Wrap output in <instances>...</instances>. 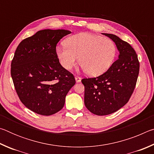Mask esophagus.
<instances>
[{
	"label": "esophagus",
	"instance_id": "obj_1",
	"mask_svg": "<svg viewBox=\"0 0 154 154\" xmlns=\"http://www.w3.org/2000/svg\"><path fill=\"white\" fill-rule=\"evenodd\" d=\"M75 80H76V82L77 83H79V82H80L81 81H82V78L81 77H78V76H75Z\"/></svg>",
	"mask_w": 154,
	"mask_h": 154
}]
</instances>
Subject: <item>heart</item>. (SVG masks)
Listing matches in <instances>:
<instances>
[{
  "mask_svg": "<svg viewBox=\"0 0 154 154\" xmlns=\"http://www.w3.org/2000/svg\"><path fill=\"white\" fill-rule=\"evenodd\" d=\"M63 47L56 48L62 66L71 70L79 58L80 66L89 76L103 75L110 69L117 54L116 44L110 38L90 33H79L69 36Z\"/></svg>",
  "mask_w": 154,
  "mask_h": 154,
  "instance_id": "heart-1",
  "label": "heart"
}]
</instances>
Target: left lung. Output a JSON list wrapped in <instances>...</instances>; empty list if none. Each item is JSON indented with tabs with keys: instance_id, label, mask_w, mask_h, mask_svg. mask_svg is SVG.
<instances>
[{
	"instance_id": "8db88e82",
	"label": "left lung",
	"mask_w": 154,
	"mask_h": 154,
	"mask_svg": "<svg viewBox=\"0 0 154 154\" xmlns=\"http://www.w3.org/2000/svg\"><path fill=\"white\" fill-rule=\"evenodd\" d=\"M103 34L116 43L119 54L105 73L82 80L85 87V105L97 116L113 113L128 102L139 72V62L132 46L118 36Z\"/></svg>"
}]
</instances>
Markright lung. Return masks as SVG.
Returning a JSON list of instances; mask_svg holds the SVG:
<instances>
[{
	"label": "right lung",
	"instance_id": "add662e5",
	"mask_svg": "<svg viewBox=\"0 0 154 154\" xmlns=\"http://www.w3.org/2000/svg\"><path fill=\"white\" fill-rule=\"evenodd\" d=\"M71 32L45 29L23 40L15 50L11 75L21 102L35 113L51 116L63 108L75 84L73 75L62 66L56 45Z\"/></svg>",
	"mask_w": 154,
	"mask_h": 154
}]
</instances>
